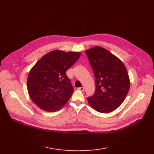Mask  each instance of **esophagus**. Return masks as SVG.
<instances>
[{
    "label": "esophagus",
    "instance_id": "obj_1",
    "mask_svg": "<svg viewBox=\"0 0 154 154\" xmlns=\"http://www.w3.org/2000/svg\"><path fill=\"white\" fill-rule=\"evenodd\" d=\"M77 89L79 91H84V87H78Z\"/></svg>",
    "mask_w": 154,
    "mask_h": 154
}]
</instances>
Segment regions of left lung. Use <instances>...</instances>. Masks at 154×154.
<instances>
[{
  "label": "left lung",
  "mask_w": 154,
  "mask_h": 154,
  "mask_svg": "<svg viewBox=\"0 0 154 154\" xmlns=\"http://www.w3.org/2000/svg\"><path fill=\"white\" fill-rule=\"evenodd\" d=\"M95 80V91L88 97L95 110L109 113L117 109L127 95L130 79L122 60L108 50L95 46L85 51Z\"/></svg>",
  "instance_id": "obj_1"
}]
</instances>
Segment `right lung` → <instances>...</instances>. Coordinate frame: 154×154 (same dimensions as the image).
I'll use <instances>...</instances> for the list:
<instances>
[{"instance_id":"obj_1","label":"right lung","mask_w":154,"mask_h":154,"mask_svg":"<svg viewBox=\"0 0 154 154\" xmlns=\"http://www.w3.org/2000/svg\"><path fill=\"white\" fill-rule=\"evenodd\" d=\"M81 52L54 50L42 57L30 69L27 86L31 100L47 112L63 107L74 92L66 71L80 57Z\"/></svg>"}]
</instances>
